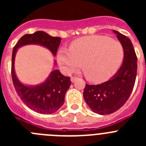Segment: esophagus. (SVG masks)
<instances>
[{
  "mask_svg": "<svg viewBox=\"0 0 146 146\" xmlns=\"http://www.w3.org/2000/svg\"><path fill=\"white\" fill-rule=\"evenodd\" d=\"M76 80H77V77H71V81H72V82H75Z\"/></svg>",
  "mask_w": 146,
  "mask_h": 146,
  "instance_id": "esophagus-1",
  "label": "esophagus"
}]
</instances>
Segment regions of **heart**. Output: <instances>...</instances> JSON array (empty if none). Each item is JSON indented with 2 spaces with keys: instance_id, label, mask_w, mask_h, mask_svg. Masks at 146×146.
Segmentation results:
<instances>
[{
  "instance_id": "obj_1",
  "label": "heart",
  "mask_w": 146,
  "mask_h": 146,
  "mask_svg": "<svg viewBox=\"0 0 146 146\" xmlns=\"http://www.w3.org/2000/svg\"><path fill=\"white\" fill-rule=\"evenodd\" d=\"M123 45L117 40L102 35L79 38L70 49L62 47L57 60L63 72L71 74L81 66L88 79L94 82L105 80L118 69L123 61Z\"/></svg>"
}]
</instances>
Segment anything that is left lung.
I'll return each instance as SVG.
<instances>
[{"mask_svg": "<svg viewBox=\"0 0 146 146\" xmlns=\"http://www.w3.org/2000/svg\"><path fill=\"white\" fill-rule=\"evenodd\" d=\"M121 44L124 55L123 64L116 74L99 85L86 84L83 97L94 113L111 114L117 111L128 100L135 86L137 58L131 40L122 33L113 31Z\"/></svg>", "mask_w": 146, "mask_h": 146, "instance_id": "left-lung-1", "label": "left lung"}]
</instances>
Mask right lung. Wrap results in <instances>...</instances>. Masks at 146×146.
Masks as SVG:
<instances>
[{
	"instance_id": "right-lung-1",
	"label": "right lung",
	"mask_w": 146,
	"mask_h": 146,
	"mask_svg": "<svg viewBox=\"0 0 146 146\" xmlns=\"http://www.w3.org/2000/svg\"><path fill=\"white\" fill-rule=\"evenodd\" d=\"M61 38L52 37L44 31L25 34L20 38L13 48L11 76L15 90L22 101L30 109L42 114H52L64 104L65 95L71 86L70 77H65L58 69L50 72L43 82L35 86L25 85L18 79L15 69V60L18 49L28 44H36L47 48L56 55ZM56 61L54 60V66Z\"/></svg>"
}]
</instances>
